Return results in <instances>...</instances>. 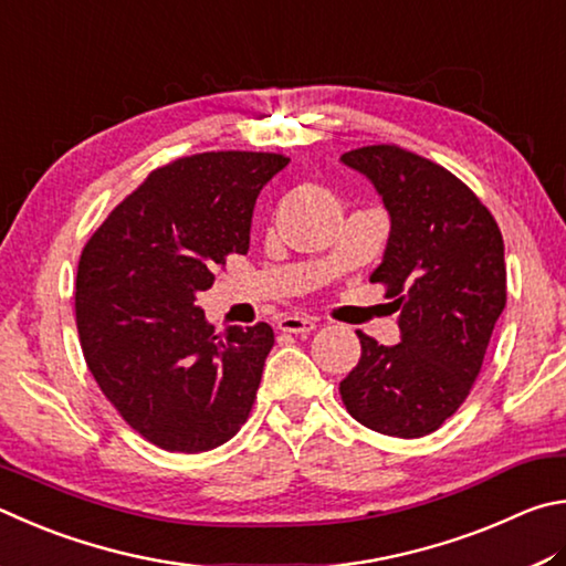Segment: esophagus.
Returning <instances> with one entry per match:
<instances>
[{"instance_id":"esophagus-1","label":"esophagus","mask_w":566,"mask_h":566,"mask_svg":"<svg viewBox=\"0 0 566 566\" xmlns=\"http://www.w3.org/2000/svg\"><path fill=\"white\" fill-rule=\"evenodd\" d=\"M277 328L293 335H311L315 331V321L303 318V315H285V318H281V323H277Z\"/></svg>"}]
</instances>
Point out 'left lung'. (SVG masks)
I'll return each mask as SVG.
<instances>
[{"label": "left lung", "instance_id": "8db88e82", "mask_svg": "<svg viewBox=\"0 0 566 566\" xmlns=\"http://www.w3.org/2000/svg\"><path fill=\"white\" fill-rule=\"evenodd\" d=\"M380 193L390 238L370 281L400 313V343L358 331L360 360L340 382L348 412L392 438H422L454 415L478 380L507 303L500 226L448 168L400 146L340 156Z\"/></svg>", "mask_w": 566, "mask_h": 566}]
</instances>
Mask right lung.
I'll return each instance as SVG.
<instances>
[{
    "label": "right lung",
    "mask_w": 566,
    "mask_h": 566,
    "mask_svg": "<svg viewBox=\"0 0 566 566\" xmlns=\"http://www.w3.org/2000/svg\"><path fill=\"white\" fill-rule=\"evenodd\" d=\"M281 154L208 151L148 174L88 238L76 271V328L88 370L132 428L168 452H206L253 408L273 328L213 333L198 293L245 255L255 198Z\"/></svg>",
    "instance_id": "obj_1"
}]
</instances>
